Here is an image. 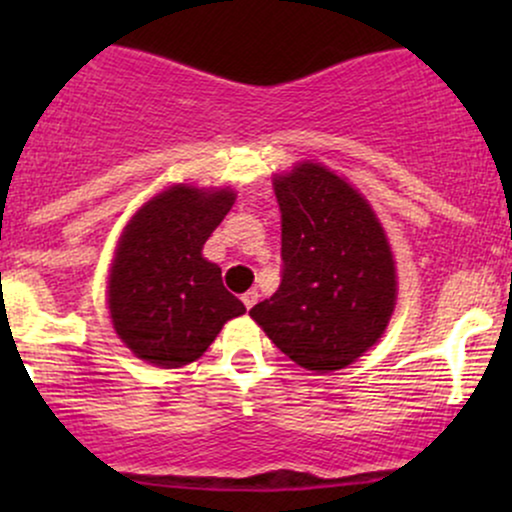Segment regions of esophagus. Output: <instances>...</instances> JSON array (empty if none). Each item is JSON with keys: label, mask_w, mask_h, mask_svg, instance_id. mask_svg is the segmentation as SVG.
<instances>
[{"label": "esophagus", "mask_w": 512, "mask_h": 512, "mask_svg": "<svg viewBox=\"0 0 512 512\" xmlns=\"http://www.w3.org/2000/svg\"><path fill=\"white\" fill-rule=\"evenodd\" d=\"M257 301H260V293H257L255 289L252 291H248V293H243V303H245V308H252V305H255Z\"/></svg>", "instance_id": "1"}]
</instances>
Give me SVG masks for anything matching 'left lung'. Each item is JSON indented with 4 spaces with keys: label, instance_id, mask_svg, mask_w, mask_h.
I'll list each match as a JSON object with an SVG mask.
<instances>
[{
    "label": "left lung",
    "instance_id": "8db88e82",
    "mask_svg": "<svg viewBox=\"0 0 512 512\" xmlns=\"http://www.w3.org/2000/svg\"><path fill=\"white\" fill-rule=\"evenodd\" d=\"M281 284L250 317L298 366L346 368L383 337L397 301L390 243L368 199L320 163L276 175Z\"/></svg>",
    "mask_w": 512,
    "mask_h": 512
}]
</instances>
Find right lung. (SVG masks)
I'll return each mask as SVG.
<instances>
[{
	"label": "right lung",
	"instance_id": "1",
	"mask_svg": "<svg viewBox=\"0 0 512 512\" xmlns=\"http://www.w3.org/2000/svg\"><path fill=\"white\" fill-rule=\"evenodd\" d=\"M236 192L173 185L151 197L122 231L108 274L117 337L158 368L197 361L245 305L228 293L221 267L202 257Z\"/></svg>",
	"mask_w": 512,
	"mask_h": 512
}]
</instances>
